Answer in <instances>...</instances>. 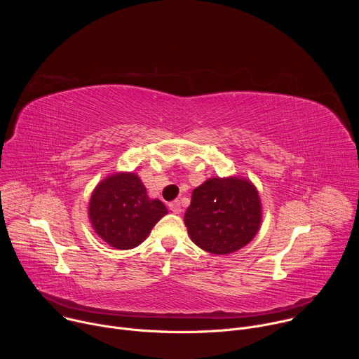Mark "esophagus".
<instances>
[{"label": "esophagus", "mask_w": 359, "mask_h": 359, "mask_svg": "<svg viewBox=\"0 0 359 359\" xmlns=\"http://www.w3.org/2000/svg\"><path fill=\"white\" fill-rule=\"evenodd\" d=\"M169 209H170L175 215L182 213V204H180V200H175V201L169 203Z\"/></svg>", "instance_id": "obj_1"}]
</instances>
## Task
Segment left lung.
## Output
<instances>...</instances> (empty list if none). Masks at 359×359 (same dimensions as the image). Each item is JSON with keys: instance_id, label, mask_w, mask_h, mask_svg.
Returning a JSON list of instances; mask_svg holds the SVG:
<instances>
[{"instance_id": "1", "label": "left lung", "mask_w": 359, "mask_h": 359, "mask_svg": "<svg viewBox=\"0 0 359 359\" xmlns=\"http://www.w3.org/2000/svg\"><path fill=\"white\" fill-rule=\"evenodd\" d=\"M263 204L251 180L240 176L210 177L191 193L184 224L201 250L224 255L247 245L259 233Z\"/></svg>"}]
</instances>
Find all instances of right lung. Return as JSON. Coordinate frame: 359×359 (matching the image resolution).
<instances>
[{"label":"right lung","mask_w":359,"mask_h":359,"mask_svg":"<svg viewBox=\"0 0 359 359\" xmlns=\"http://www.w3.org/2000/svg\"><path fill=\"white\" fill-rule=\"evenodd\" d=\"M165 215V204L147 196L144 184L133 172H116L100 180L88 206L95 233L118 250L142 244Z\"/></svg>","instance_id":"add662e5"}]
</instances>
